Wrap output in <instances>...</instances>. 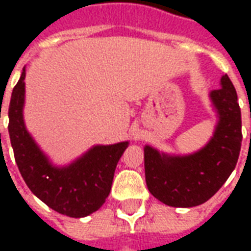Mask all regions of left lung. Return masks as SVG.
I'll return each instance as SVG.
<instances>
[{
    "label": "left lung",
    "instance_id": "left-lung-1",
    "mask_svg": "<svg viewBox=\"0 0 251 251\" xmlns=\"http://www.w3.org/2000/svg\"><path fill=\"white\" fill-rule=\"evenodd\" d=\"M210 97L219 114L214 137L191 156H167L144 148L145 179L151 194L172 207L203 204L219 191L237 165L242 144V120L237 91L227 75Z\"/></svg>",
    "mask_w": 251,
    "mask_h": 251
}]
</instances>
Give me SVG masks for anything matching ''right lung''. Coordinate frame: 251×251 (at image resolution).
<instances>
[{
	"mask_svg": "<svg viewBox=\"0 0 251 251\" xmlns=\"http://www.w3.org/2000/svg\"><path fill=\"white\" fill-rule=\"evenodd\" d=\"M24 79L25 70L9 103V136L20 174L30 191L52 210L71 218L90 215L109 196L115 167L129 142L94 147L70 167H52L25 129Z\"/></svg>",
	"mask_w": 251,
	"mask_h": 251,
	"instance_id": "obj_1",
	"label": "right lung"
}]
</instances>
